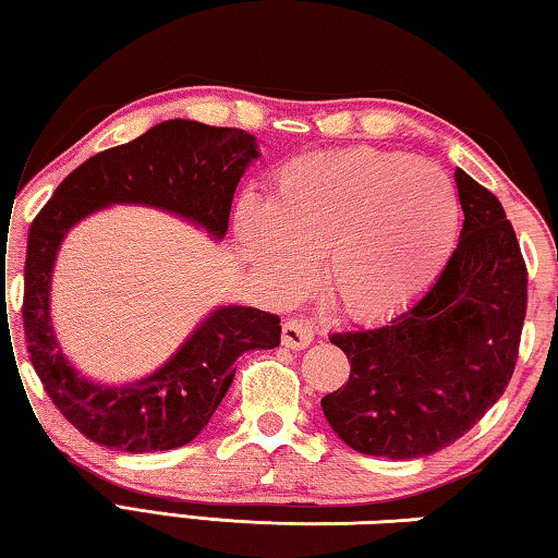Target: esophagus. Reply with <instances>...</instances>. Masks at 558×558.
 <instances>
[{
	"mask_svg": "<svg viewBox=\"0 0 558 558\" xmlns=\"http://www.w3.org/2000/svg\"><path fill=\"white\" fill-rule=\"evenodd\" d=\"M315 339V327L310 319H286L282 323V347L288 349H305Z\"/></svg>",
	"mask_w": 558,
	"mask_h": 558,
	"instance_id": "1",
	"label": "esophagus"
}]
</instances>
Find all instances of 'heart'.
Wrapping results in <instances>:
<instances>
[{"mask_svg":"<svg viewBox=\"0 0 558 558\" xmlns=\"http://www.w3.org/2000/svg\"><path fill=\"white\" fill-rule=\"evenodd\" d=\"M460 202L446 172L401 153L352 147L292 159L272 179L268 206L245 196L235 231L245 258L280 300L310 286L325 258V288L344 315L403 310L446 268Z\"/></svg>","mask_w":558,"mask_h":558,"instance_id":"heart-1","label":"heart"}]
</instances>
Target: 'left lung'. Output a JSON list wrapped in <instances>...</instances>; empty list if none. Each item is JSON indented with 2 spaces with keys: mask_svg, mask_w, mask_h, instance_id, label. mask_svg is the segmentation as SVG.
<instances>
[{
  "mask_svg": "<svg viewBox=\"0 0 558 558\" xmlns=\"http://www.w3.org/2000/svg\"><path fill=\"white\" fill-rule=\"evenodd\" d=\"M465 221L438 280L372 329L335 332L349 379L323 399L329 426L364 456L411 460L450 446L514 374L526 263L497 196L456 172Z\"/></svg>",
  "mask_w": 558,
  "mask_h": 558,
  "instance_id": "1",
  "label": "left lung"
}]
</instances>
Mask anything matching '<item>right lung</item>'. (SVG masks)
<instances>
[{
    "mask_svg": "<svg viewBox=\"0 0 558 558\" xmlns=\"http://www.w3.org/2000/svg\"><path fill=\"white\" fill-rule=\"evenodd\" d=\"M256 157V137L245 130L167 120L75 167L36 214L24 263L26 352L56 409L93 442L125 452L186 446L219 409L235 359L280 344V317L256 307H219L153 376L120 389L98 386L65 362L51 327V270L63 235L102 206L147 204L221 239L235 186Z\"/></svg>",
    "mask_w": 558,
    "mask_h": 558,
    "instance_id": "add662e5",
    "label": "right lung"
}]
</instances>
